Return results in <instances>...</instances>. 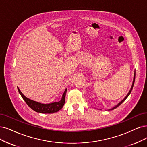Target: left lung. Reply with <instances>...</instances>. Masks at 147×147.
Listing matches in <instances>:
<instances>
[{"label":"left lung","instance_id":"1","mask_svg":"<svg viewBox=\"0 0 147 147\" xmlns=\"http://www.w3.org/2000/svg\"><path fill=\"white\" fill-rule=\"evenodd\" d=\"M135 76H136V73H135V71H134V78H133V84H132V86H131V89H130V90L129 91V92H128V94L125 97V98L122 100H121L120 102L119 103V104H117L115 107H113L112 108H111V109H110V110H114V109H115V108H117L119 105H120L121 104H122V103L126 100V99L127 98V97H128V96L130 94V93H131V91H132V90H133V85H134V80H135Z\"/></svg>","mask_w":147,"mask_h":147}]
</instances>
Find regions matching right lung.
<instances>
[{
	"label": "right lung",
	"mask_w": 147,
	"mask_h": 147,
	"mask_svg": "<svg viewBox=\"0 0 147 147\" xmlns=\"http://www.w3.org/2000/svg\"><path fill=\"white\" fill-rule=\"evenodd\" d=\"M19 93H20V96L22 97L23 99L25 100V102L26 103V104L28 105L31 109L33 110L34 111L40 113H44V114H50V113H54L59 111L60 110H61L65 101V96H66L67 89L66 88L64 91V93L62 94V99L59 102H54L52 103H50V104H42L40 102H37L36 101H34L32 100H31L28 99V97H25L22 92L20 91L19 87H18Z\"/></svg>",
	"instance_id": "right-lung-1"
}]
</instances>
